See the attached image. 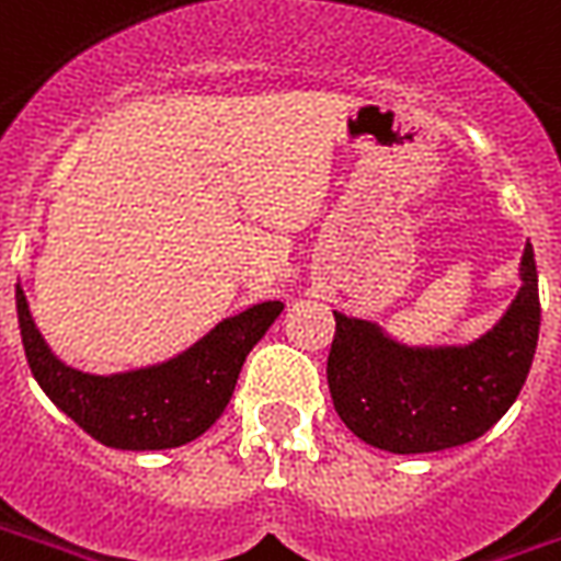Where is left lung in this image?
<instances>
[{"label":"left lung","instance_id":"left-lung-1","mask_svg":"<svg viewBox=\"0 0 561 561\" xmlns=\"http://www.w3.org/2000/svg\"><path fill=\"white\" fill-rule=\"evenodd\" d=\"M520 279L505 318L467 347L413 351L389 342L375 323L335 312L327 383L344 425L396 455L451 449L491 431L520 396L541 330L529 243Z\"/></svg>","mask_w":561,"mask_h":561}]
</instances>
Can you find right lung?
Masks as SVG:
<instances>
[{
	"label": "right lung",
	"mask_w": 561,
	"mask_h": 561,
	"mask_svg": "<svg viewBox=\"0 0 561 561\" xmlns=\"http://www.w3.org/2000/svg\"><path fill=\"white\" fill-rule=\"evenodd\" d=\"M285 309L259 302L210 330L186 354L127 375H82L49 354L16 285V318L28 368L49 401L112 449H175L202 437L226 410L247 354Z\"/></svg>",
	"instance_id": "right-lung-1"
}]
</instances>
